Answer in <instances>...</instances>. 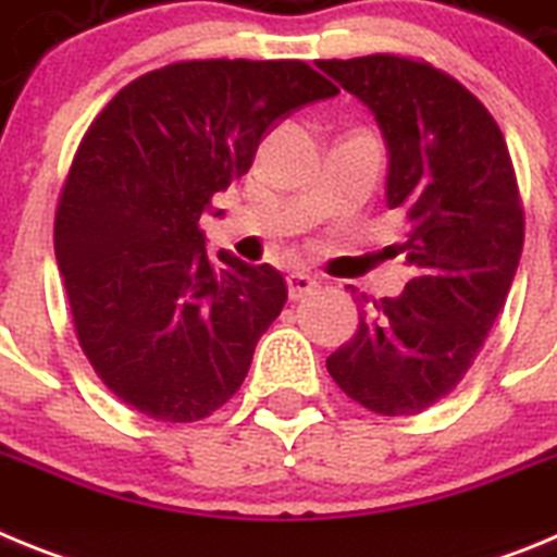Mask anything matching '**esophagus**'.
Wrapping results in <instances>:
<instances>
[{
  "instance_id": "1",
  "label": "esophagus",
  "mask_w": 557,
  "mask_h": 557,
  "mask_svg": "<svg viewBox=\"0 0 557 557\" xmlns=\"http://www.w3.org/2000/svg\"><path fill=\"white\" fill-rule=\"evenodd\" d=\"M287 287H289V298L298 301V298H304V295H309L312 289L321 287V282H318L309 270H293V273L287 275Z\"/></svg>"
}]
</instances>
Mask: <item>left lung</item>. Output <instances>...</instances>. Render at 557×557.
Wrapping results in <instances>:
<instances>
[{
	"instance_id": "8db88e82",
	"label": "left lung",
	"mask_w": 557,
	"mask_h": 557,
	"mask_svg": "<svg viewBox=\"0 0 557 557\" xmlns=\"http://www.w3.org/2000/svg\"><path fill=\"white\" fill-rule=\"evenodd\" d=\"M318 66L382 131L387 209L410 220L401 250L416 270L398 298H354L357 334L326 368L371 412L416 416L460 385L513 284L524 211L510 152L488 108L430 63L366 55Z\"/></svg>"
}]
</instances>
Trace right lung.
I'll return each instance as SVG.
<instances>
[{
	"label": "right lung",
	"mask_w": 557,
	"mask_h": 557,
	"mask_svg": "<svg viewBox=\"0 0 557 557\" xmlns=\"http://www.w3.org/2000/svg\"><path fill=\"white\" fill-rule=\"evenodd\" d=\"M339 88L304 61H181L127 83L61 189L55 259L83 354L141 416L223 407L287 301L284 275L206 253L200 218L278 120Z\"/></svg>",
	"instance_id": "obj_1"
}]
</instances>
